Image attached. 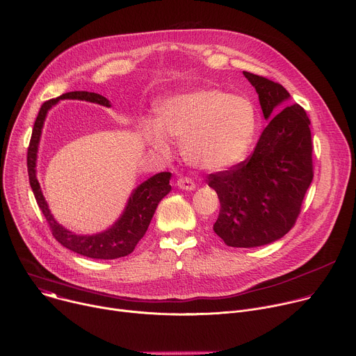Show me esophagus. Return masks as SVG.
Masks as SVG:
<instances>
[{
	"mask_svg": "<svg viewBox=\"0 0 356 356\" xmlns=\"http://www.w3.org/2000/svg\"><path fill=\"white\" fill-rule=\"evenodd\" d=\"M177 187L183 190H194L195 183L191 180V177H179L177 179Z\"/></svg>",
	"mask_w": 356,
	"mask_h": 356,
	"instance_id": "1",
	"label": "esophagus"
}]
</instances>
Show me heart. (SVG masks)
Wrapping results in <instances>:
<instances>
[{"label": "heart", "instance_id": "1", "mask_svg": "<svg viewBox=\"0 0 356 356\" xmlns=\"http://www.w3.org/2000/svg\"><path fill=\"white\" fill-rule=\"evenodd\" d=\"M257 129L258 111L250 99L216 87H198L165 98L156 124L146 122L143 136L162 155L170 154L166 136L183 142L188 163L218 172L246 156Z\"/></svg>", "mask_w": 356, "mask_h": 356}]
</instances>
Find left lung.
Instances as JSON below:
<instances>
[{
  "instance_id": "left-lung-1",
  "label": "left lung",
  "mask_w": 356,
  "mask_h": 356,
  "mask_svg": "<svg viewBox=\"0 0 356 356\" xmlns=\"http://www.w3.org/2000/svg\"><path fill=\"white\" fill-rule=\"evenodd\" d=\"M243 76L259 94L265 118L272 120L249 159L209 176L221 204L213 229L232 248L262 246L286 235L314 176L306 111L298 104L282 108L290 97L282 84L249 72Z\"/></svg>"
}]
</instances>
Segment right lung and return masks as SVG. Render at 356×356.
<instances>
[{
    "label": "right lung",
    "instance_id": "obj_1",
    "mask_svg": "<svg viewBox=\"0 0 356 356\" xmlns=\"http://www.w3.org/2000/svg\"><path fill=\"white\" fill-rule=\"evenodd\" d=\"M84 99L90 103H97L99 106L110 107V101L99 95L97 92L88 91H70L65 92L58 98L47 99L42 104L36 121L33 124L32 136L28 146V155H26V166H28V176L29 183L36 198L38 206L44 216L47 225L52 231V235L58 242H60L67 249L80 253L83 257L92 258V259H117L129 255L135 249L136 243L145 235L152 217L155 214V210L159 204V201L170 191V172H162L155 176H152L146 181H143L129 197L128 206L122 217L111 227L108 231L101 232L97 235H76L62 225H59L55 218L50 214L43 194L40 191V186L36 179V152L38 143L43 127V121L46 113L55 106L59 99Z\"/></svg>",
    "mask_w": 356,
    "mask_h": 356
}]
</instances>
